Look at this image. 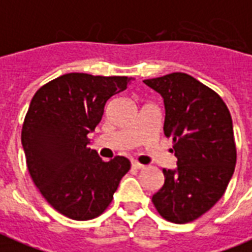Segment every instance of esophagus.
Wrapping results in <instances>:
<instances>
[{"instance_id": "obj_1", "label": "esophagus", "mask_w": 252, "mask_h": 252, "mask_svg": "<svg viewBox=\"0 0 252 252\" xmlns=\"http://www.w3.org/2000/svg\"><path fill=\"white\" fill-rule=\"evenodd\" d=\"M131 165H133V168H135V169H144L145 168V165L139 164L138 161H131Z\"/></svg>"}]
</instances>
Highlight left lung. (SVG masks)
I'll return each mask as SVG.
<instances>
[{"instance_id": "obj_1", "label": "left lung", "mask_w": 252, "mask_h": 252, "mask_svg": "<svg viewBox=\"0 0 252 252\" xmlns=\"http://www.w3.org/2000/svg\"><path fill=\"white\" fill-rule=\"evenodd\" d=\"M144 83L164 98V133L173 141L177 157V169H162L165 183L152 201L168 221H193L219 201L234 174L231 114L214 90L188 73L173 72Z\"/></svg>"}]
</instances>
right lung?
Here are the masks:
<instances>
[{
	"label": "right lung",
	"instance_id": "1",
	"mask_svg": "<svg viewBox=\"0 0 252 252\" xmlns=\"http://www.w3.org/2000/svg\"><path fill=\"white\" fill-rule=\"evenodd\" d=\"M127 76L65 73L44 84L31 100L21 131L33 183L53 208L73 220L103 214L130 161L104 162L88 148L107 100L127 88Z\"/></svg>",
	"mask_w": 252,
	"mask_h": 252
}]
</instances>
